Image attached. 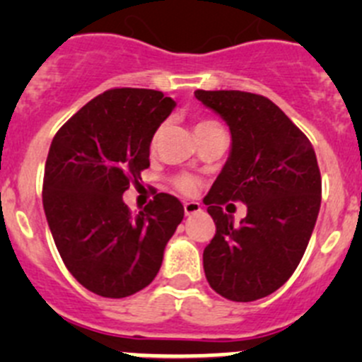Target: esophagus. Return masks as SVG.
I'll return each instance as SVG.
<instances>
[{"label": "esophagus", "mask_w": 362, "mask_h": 362, "mask_svg": "<svg viewBox=\"0 0 362 362\" xmlns=\"http://www.w3.org/2000/svg\"><path fill=\"white\" fill-rule=\"evenodd\" d=\"M184 211H185V215H194V214H198V211H202V204L196 203V202H185Z\"/></svg>", "instance_id": "esophagus-1"}]
</instances>
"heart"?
I'll use <instances>...</instances> for the list:
<instances>
[{"instance_id":"heart-1","label":"heart","mask_w":362,"mask_h":362,"mask_svg":"<svg viewBox=\"0 0 362 362\" xmlns=\"http://www.w3.org/2000/svg\"><path fill=\"white\" fill-rule=\"evenodd\" d=\"M218 126H221V124L215 122V120L202 119L196 122L194 133H199V131L211 129V127H218ZM160 133H163V127H159V129L154 133V136H152V145L158 144ZM173 184H175V187H177V191H180L182 194H185V196L196 194L199 189V180L196 177H192V175H178V177H175Z\"/></svg>"}]
</instances>
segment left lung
<instances>
[{"label":"left lung","mask_w":362,"mask_h":362,"mask_svg":"<svg viewBox=\"0 0 362 362\" xmlns=\"http://www.w3.org/2000/svg\"><path fill=\"white\" fill-rule=\"evenodd\" d=\"M231 131V154L204 196L215 236L203 268L215 293L231 301H255L275 293L298 268L310 242L322 196L315 151L273 101L243 90H196ZM228 201L247 204L240 225L221 210Z\"/></svg>","instance_id":"left-lung-1"}]
</instances>
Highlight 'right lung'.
Segmentation results:
<instances>
[{
    "instance_id": "right-lung-1",
    "label": "right lung",
    "mask_w": 362,
    "mask_h": 362,
    "mask_svg": "<svg viewBox=\"0 0 362 362\" xmlns=\"http://www.w3.org/2000/svg\"><path fill=\"white\" fill-rule=\"evenodd\" d=\"M175 101L154 89L105 90L61 126L43 175V208L68 272L90 293L126 298L158 275L184 218L159 192L138 215L122 194L151 166V141Z\"/></svg>"
}]
</instances>
